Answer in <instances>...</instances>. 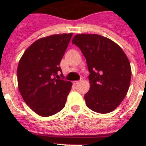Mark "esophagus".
Segmentation results:
<instances>
[{"mask_svg":"<svg viewBox=\"0 0 146 146\" xmlns=\"http://www.w3.org/2000/svg\"><path fill=\"white\" fill-rule=\"evenodd\" d=\"M80 82H81V80H77V81H74V82H73V84L74 85V86H77V84H78V83H79Z\"/></svg>","mask_w":146,"mask_h":146,"instance_id":"1","label":"esophagus"}]
</instances>
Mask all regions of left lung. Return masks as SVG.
Masks as SVG:
<instances>
[{"instance_id": "left-lung-1", "label": "left lung", "mask_w": 146, "mask_h": 146, "mask_svg": "<svg viewBox=\"0 0 146 146\" xmlns=\"http://www.w3.org/2000/svg\"><path fill=\"white\" fill-rule=\"evenodd\" d=\"M72 44L80 49L90 72L86 106L99 113L113 111L129 88L131 70L127 56L115 42L98 34H77Z\"/></svg>"}]
</instances>
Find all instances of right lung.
<instances>
[{
	"label": "right lung",
	"mask_w": 146,
	"mask_h": 146,
	"mask_svg": "<svg viewBox=\"0 0 146 146\" xmlns=\"http://www.w3.org/2000/svg\"><path fill=\"white\" fill-rule=\"evenodd\" d=\"M73 33L39 38L28 47L17 67L18 88L23 100L41 116L56 114L64 108L72 88L70 81L55 78ZM63 76V74H60Z\"/></svg>",
	"instance_id": "add662e5"
}]
</instances>
